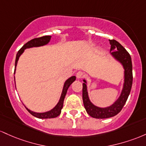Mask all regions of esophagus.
Listing matches in <instances>:
<instances>
[{"instance_id":"esophagus-1","label":"esophagus","mask_w":146,"mask_h":146,"mask_svg":"<svg viewBox=\"0 0 146 146\" xmlns=\"http://www.w3.org/2000/svg\"><path fill=\"white\" fill-rule=\"evenodd\" d=\"M76 78H78V79H79V78H83V76H84V73L82 72H81V71L78 72L76 73Z\"/></svg>"}]
</instances>
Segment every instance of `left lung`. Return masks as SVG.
Wrapping results in <instances>:
<instances>
[{
  "label": "left lung",
  "mask_w": 146,
  "mask_h": 146,
  "mask_svg": "<svg viewBox=\"0 0 146 146\" xmlns=\"http://www.w3.org/2000/svg\"><path fill=\"white\" fill-rule=\"evenodd\" d=\"M110 44V55L121 65L123 69V83L121 92L118 99L110 106L101 108L92 103L88 94L87 81L83 79V101L86 112L95 119H107L117 115L121 110L130 93L132 85V65L130 55L125 49L115 40H109Z\"/></svg>",
  "instance_id": "left-lung-1"
}]
</instances>
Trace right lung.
I'll return each instance as SVG.
<instances>
[{
  "label": "right lung",
  "mask_w": 146,
  "mask_h": 146,
  "mask_svg": "<svg viewBox=\"0 0 146 146\" xmlns=\"http://www.w3.org/2000/svg\"><path fill=\"white\" fill-rule=\"evenodd\" d=\"M51 36H42L40 38H34L32 40H29V42H27V43L25 44L22 47V48L18 52L17 54H16V60H15V70H14V74L16 72V65H17L18 61H19V58L22 54L23 53L25 50L29 48H32V47H41L44 46V45H46L49 43L51 40ZM14 79H15V76H14ZM76 80V76H73L70 77L66 81H65L64 85H63V90H62L61 95H60V97L59 99V101L57 103V104L53 108L50 110L47 111L45 112H36L34 111L30 110L27 108L26 106L25 108L27 109V110L32 115H33L34 117L38 118V119H52V118H56L58 117V115L61 112V110L63 108V101H64L65 96L66 95L67 92L69 87L70 86V85L73 83L74 81ZM15 86H16V83H15ZM24 105V104H23Z\"/></svg>",
  "instance_id": "right-lung-1"
}]
</instances>
